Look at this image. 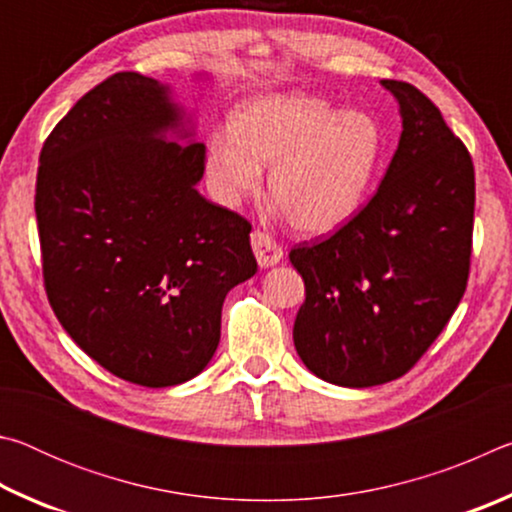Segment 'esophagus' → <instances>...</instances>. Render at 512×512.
Here are the masks:
<instances>
[{"label":"esophagus","instance_id":"obj_1","mask_svg":"<svg viewBox=\"0 0 512 512\" xmlns=\"http://www.w3.org/2000/svg\"><path fill=\"white\" fill-rule=\"evenodd\" d=\"M250 244H253V253L257 257V264L262 268L280 264V259L284 255L282 246L277 244V241L271 235H268V232L255 230L253 235H250Z\"/></svg>","mask_w":512,"mask_h":512}]
</instances>
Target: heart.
Wrapping results in <instances>:
<instances>
[{
    "mask_svg": "<svg viewBox=\"0 0 512 512\" xmlns=\"http://www.w3.org/2000/svg\"><path fill=\"white\" fill-rule=\"evenodd\" d=\"M381 160V135L363 112H339L300 92L241 103L230 131L207 140L205 178L216 203L237 207L262 185L305 235H327L361 210Z\"/></svg>",
    "mask_w": 512,
    "mask_h": 512,
    "instance_id": "b5f03b06",
    "label": "heart"
}]
</instances>
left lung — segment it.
<instances>
[{"mask_svg":"<svg viewBox=\"0 0 512 512\" xmlns=\"http://www.w3.org/2000/svg\"><path fill=\"white\" fill-rule=\"evenodd\" d=\"M381 85L402 135L377 194L325 241L289 253L305 280L293 343L316 377L368 388L409 372L461 302L470 275L474 164L411 83Z\"/></svg>","mask_w":512,"mask_h":512,"instance_id":"8db88e82","label":"left lung"}]
</instances>
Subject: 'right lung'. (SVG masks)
I'll return each instance as SVG.
<instances>
[{"mask_svg":"<svg viewBox=\"0 0 512 512\" xmlns=\"http://www.w3.org/2000/svg\"><path fill=\"white\" fill-rule=\"evenodd\" d=\"M187 124L169 85L117 72L74 103L40 153L49 305L88 357L146 388L210 363L225 296L257 271L250 223L198 194L205 146Z\"/></svg>","mask_w":512,"mask_h":512,"instance_id":"right-lung-1","label":"right lung"}]
</instances>
